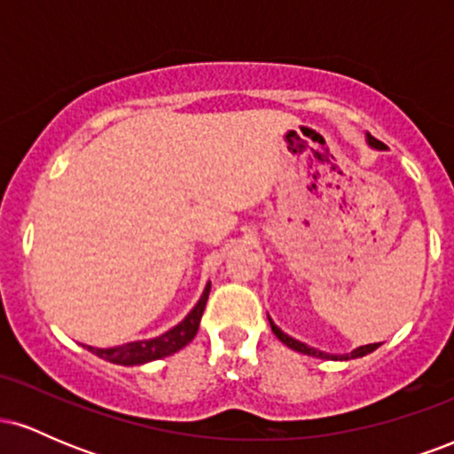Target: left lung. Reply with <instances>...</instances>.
I'll list each match as a JSON object with an SVG mask.
<instances>
[{
	"label": "left lung",
	"instance_id": "obj_1",
	"mask_svg": "<svg viewBox=\"0 0 454 454\" xmlns=\"http://www.w3.org/2000/svg\"><path fill=\"white\" fill-rule=\"evenodd\" d=\"M367 143H369V147H373V149H384V147H387V145L380 143L378 138H373L372 134H367ZM269 322H270V331L275 333V337H278V340H279L281 343H286V346H288L290 350H296V352H301V354H307V356L333 358V361H350V358H361V356H364V354L373 352V350H376V348H380V343H367V346L356 348V350H352L350 354H326V352H322V350H316V348L307 346V343H303V341L294 340V337L286 335V333L281 331V328H279L278 325H275V322L270 320V317H269Z\"/></svg>",
	"mask_w": 454,
	"mask_h": 454
}]
</instances>
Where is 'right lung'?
<instances>
[{
  "instance_id": "1",
  "label": "right lung",
  "mask_w": 454,
  "mask_h": 454,
  "mask_svg": "<svg viewBox=\"0 0 454 454\" xmlns=\"http://www.w3.org/2000/svg\"><path fill=\"white\" fill-rule=\"evenodd\" d=\"M211 281L202 290V296L198 299L194 309L187 314L179 325L166 331L164 335L153 337V340H143V341H129L123 343V346L114 348H93L85 346L87 350L96 354V356L104 358V361L114 363V364H126V367H132V364H145L151 361H158V358L170 356V354L179 352L181 348H185L187 343L196 337L198 325H200L202 311H205L207 299H209Z\"/></svg>"
}]
</instances>
